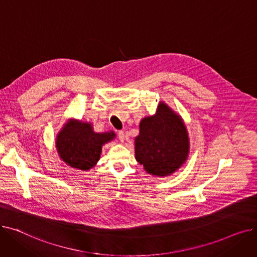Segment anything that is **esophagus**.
Instances as JSON below:
<instances>
[{
  "mask_svg": "<svg viewBox=\"0 0 257 257\" xmlns=\"http://www.w3.org/2000/svg\"><path fill=\"white\" fill-rule=\"evenodd\" d=\"M117 136H118V140L123 143L124 141H125V133H124V131H121V130H119L118 132H117Z\"/></svg>",
  "mask_w": 257,
  "mask_h": 257,
  "instance_id": "obj_1",
  "label": "esophagus"
}]
</instances>
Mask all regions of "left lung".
I'll use <instances>...</instances> for the list:
<instances>
[{
  "mask_svg": "<svg viewBox=\"0 0 257 257\" xmlns=\"http://www.w3.org/2000/svg\"><path fill=\"white\" fill-rule=\"evenodd\" d=\"M190 140L180 115L160 102L154 115L144 117L136 138V158L157 177L176 172L187 159Z\"/></svg>",
  "mask_w": 257,
  "mask_h": 257,
  "instance_id": "obj_1",
  "label": "left lung"
}]
</instances>
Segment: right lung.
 Returning a JSON list of instances; mask_svg holds the SVG:
<instances>
[{"label":"right lung","mask_w":257,"mask_h":257,"mask_svg":"<svg viewBox=\"0 0 257 257\" xmlns=\"http://www.w3.org/2000/svg\"><path fill=\"white\" fill-rule=\"evenodd\" d=\"M115 138L113 131L97 133L90 123L70 119L56 138L60 158L74 169L88 171L100 159L102 146Z\"/></svg>","instance_id":"1"}]
</instances>
